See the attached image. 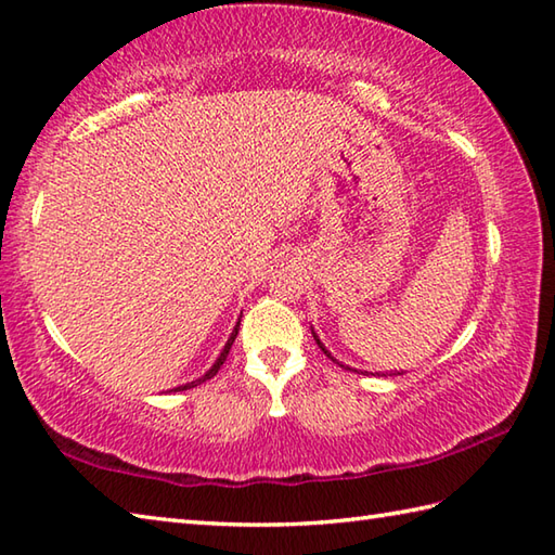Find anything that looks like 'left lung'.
<instances>
[{"label": "left lung", "mask_w": 555, "mask_h": 555, "mask_svg": "<svg viewBox=\"0 0 555 555\" xmlns=\"http://www.w3.org/2000/svg\"><path fill=\"white\" fill-rule=\"evenodd\" d=\"M312 334H314V332H312ZM314 340H317V346H320V348L324 350V356H326V358H332V352H328V350H326V348L322 346V340H320V338H317V334H314ZM332 360H334V358H332ZM348 370H350V367H348Z\"/></svg>", "instance_id": "obj_1"}]
</instances>
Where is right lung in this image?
<instances>
[{
	"label": "right lung",
	"mask_w": 555,
	"mask_h": 555,
	"mask_svg": "<svg viewBox=\"0 0 555 555\" xmlns=\"http://www.w3.org/2000/svg\"><path fill=\"white\" fill-rule=\"evenodd\" d=\"M238 324H241V322H238ZM238 324H235L233 334L229 336L227 346H223V350H221V356L217 358V362L211 364V370H209V372H205V376H199V379H195V382H191V384H185V386H179V388H171V391H185V388H193V386H197V384H203V382L211 379V376H215V374L221 370V364L227 362V358H229V350H231V346H233V340H235V336H238Z\"/></svg>",
	"instance_id": "obj_1"
}]
</instances>
